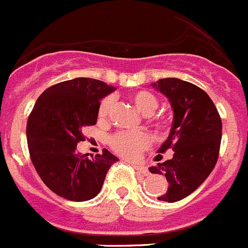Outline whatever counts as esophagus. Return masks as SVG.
Masks as SVG:
<instances>
[{
  "instance_id": "1",
  "label": "esophagus",
  "mask_w": 248,
  "mask_h": 248,
  "mask_svg": "<svg viewBox=\"0 0 248 248\" xmlns=\"http://www.w3.org/2000/svg\"><path fill=\"white\" fill-rule=\"evenodd\" d=\"M133 166H134V169H135V170H137L138 172H140V174H143L144 176H146V175H149L148 168H146L145 165H143V164L133 163Z\"/></svg>"
}]
</instances>
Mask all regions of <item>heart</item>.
Listing matches in <instances>:
<instances>
[{
    "instance_id": "heart-1",
    "label": "heart",
    "mask_w": 248,
    "mask_h": 248,
    "mask_svg": "<svg viewBox=\"0 0 248 248\" xmlns=\"http://www.w3.org/2000/svg\"><path fill=\"white\" fill-rule=\"evenodd\" d=\"M129 99L137 108V110L140 111L143 115H150L154 113L159 104L157 98L148 91L134 92L129 95ZM111 107H113V100L109 97L104 98L99 103L97 117L100 123L108 119ZM154 125L160 130H166L170 126V120L164 115H160V117L154 118ZM149 143H150V137L143 131H134V133L120 131L110 138V145L113 150L126 157L139 156L140 153L149 145Z\"/></svg>"
}]
</instances>
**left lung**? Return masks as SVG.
Segmentation results:
<instances>
[{"mask_svg":"<svg viewBox=\"0 0 248 248\" xmlns=\"http://www.w3.org/2000/svg\"><path fill=\"white\" fill-rule=\"evenodd\" d=\"M171 104L172 125L157 153L172 150V157L149 168L164 175L168 191L157 200L175 202L189 196L207 179L217 163L222 123L211 98L198 85L177 78L151 83Z\"/></svg>","mask_w":248,"mask_h":248,"instance_id":"1","label":"left lung"}]
</instances>
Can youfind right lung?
Instances as JSON below:
<instances>
[{
  "label": "right lung",
  "instance_id": "add662e5",
  "mask_svg": "<svg viewBox=\"0 0 248 248\" xmlns=\"http://www.w3.org/2000/svg\"><path fill=\"white\" fill-rule=\"evenodd\" d=\"M115 91L102 80L76 78L54 84L37 99L27 122L31 160L43 183L71 201H87L102 190L118 157L107 149L89 159L77 153L82 130L97 123L100 99Z\"/></svg>",
  "mask_w": 248,
  "mask_h": 248
}]
</instances>
